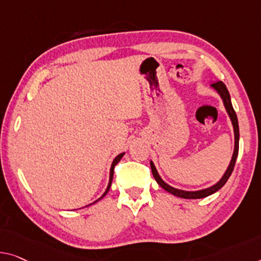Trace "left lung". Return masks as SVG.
Segmentation results:
<instances>
[{"instance_id": "8db88e82", "label": "left lung", "mask_w": 261, "mask_h": 261, "mask_svg": "<svg viewBox=\"0 0 261 261\" xmlns=\"http://www.w3.org/2000/svg\"><path fill=\"white\" fill-rule=\"evenodd\" d=\"M211 87L215 89V90L218 93H219L221 98H223L225 109H226L227 114H228V116H230V118L232 120V124H233V130H234V152H233L231 163H230V165H228L226 172L224 173L223 178H221V179L218 181L216 185H213L208 189L200 190V191H182V190L174 189V188H172V186L166 184V182L163 180L161 176L158 174L157 170H155L154 165H153V163L150 162L151 170H152V174H153L155 181H157L159 184V186H162V188L164 189L165 191L170 192L171 194H173V196L184 198V199H199V198H205V197L210 196V194L217 192L218 190H220L225 184H226L228 178H230L232 171H233V169H234L237 157H238V152H239V125H238V118H237L236 111H234V109H233L232 103H231L230 92H228L226 85H225L221 81L215 82V83L211 84Z\"/></svg>"}]
</instances>
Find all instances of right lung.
Segmentation results:
<instances>
[{
  "mask_svg": "<svg viewBox=\"0 0 261 261\" xmlns=\"http://www.w3.org/2000/svg\"><path fill=\"white\" fill-rule=\"evenodd\" d=\"M123 155H124V153H120V154H118L117 157H116V158L114 159V162H112V165H111V169H110V179H109V184H108V188H107V190H106V192L103 193V196H102V197L98 198V199H97L96 201H93L92 204H95V203H97V201H98V200L102 199V198H103L104 196H106V194L108 193L109 190H110V186H111V182H112V178H114V170H115V166L118 164V162L120 161V159H122ZM90 205H91V204H90Z\"/></svg>",
  "mask_w": 261,
  "mask_h": 261,
  "instance_id": "add662e5",
  "label": "right lung"
}]
</instances>
